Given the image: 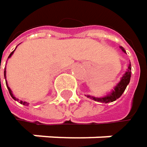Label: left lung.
Here are the masks:
<instances>
[{"mask_svg":"<svg viewBox=\"0 0 147 147\" xmlns=\"http://www.w3.org/2000/svg\"><path fill=\"white\" fill-rule=\"evenodd\" d=\"M122 50L125 52V50L121 47ZM130 77H131V65L129 64V67H128V70L127 71L125 72V74L123 76V77L121 78L120 82L116 85V87L114 88V89L110 93L108 94L107 95L101 97V98H95V97H93V96H90V95H88V98H90V99H93L95 101H98V102L101 103H109V102H113L115 101L116 100H117L118 98H120L122 96V94H123V92L125 91L128 84L130 82Z\"/></svg>","mask_w":147,"mask_h":147,"instance_id":"obj_1","label":"left lung"}]
</instances>
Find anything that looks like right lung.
Returning a JSON list of instances; mask_svg holds the SVG:
<instances>
[{"label": "right lung", "instance_id": "obj_1", "mask_svg": "<svg viewBox=\"0 0 147 147\" xmlns=\"http://www.w3.org/2000/svg\"><path fill=\"white\" fill-rule=\"evenodd\" d=\"M15 49H16V48H15ZM14 51H15V50H14ZM14 51H13V52H12V53H10V55L8 56V58H10V57H11V56L13 55V52H14ZM4 76H5V79H6V68H5V71H4ZM0 80H1V79H0ZM6 84H7V88H8L9 94H10V95L12 96V98H13V99L14 100H18V99H16L14 96H13V93H12V90H11V89H10V88L8 87V85H7V82H6ZM19 103H20V104H22V105H29V104H28L27 102H25V101H22V100H20V101H19Z\"/></svg>", "mask_w": 147, "mask_h": 147}]
</instances>
